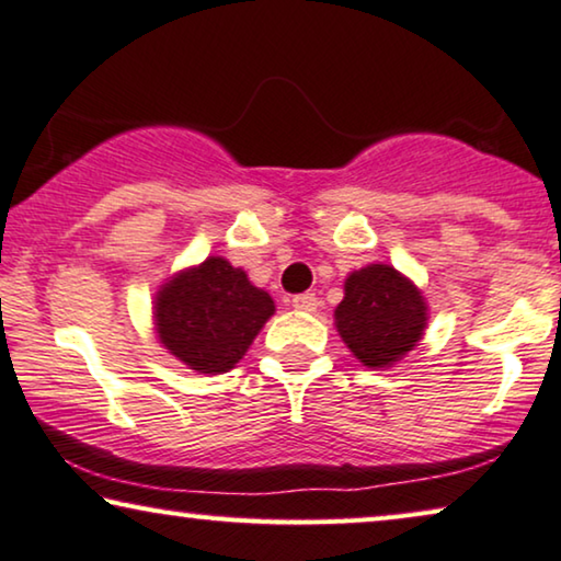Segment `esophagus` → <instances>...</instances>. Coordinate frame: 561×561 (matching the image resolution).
I'll return each mask as SVG.
<instances>
[{"mask_svg":"<svg viewBox=\"0 0 561 561\" xmlns=\"http://www.w3.org/2000/svg\"><path fill=\"white\" fill-rule=\"evenodd\" d=\"M290 304H294L296 311L313 313L316 308H319V298H316V294H298V296H294V300H290Z\"/></svg>","mask_w":561,"mask_h":561,"instance_id":"1","label":"esophagus"}]
</instances>
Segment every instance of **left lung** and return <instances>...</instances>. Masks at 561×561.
Wrapping results in <instances>:
<instances>
[{"label": "left lung", "instance_id": "obj_1", "mask_svg": "<svg viewBox=\"0 0 561 561\" xmlns=\"http://www.w3.org/2000/svg\"><path fill=\"white\" fill-rule=\"evenodd\" d=\"M425 300L392 265L352 273L336 308V329L356 359L387 367L408 354L425 331Z\"/></svg>", "mask_w": 561, "mask_h": 561}]
</instances>
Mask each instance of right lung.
<instances>
[{"label": "right lung", "instance_id": "right-lung-1", "mask_svg": "<svg viewBox=\"0 0 561 561\" xmlns=\"http://www.w3.org/2000/svg\"><path fill=\"white\" fill-rule=\"evenodd\" d=\"M273 311V298L240 267L207 257L161 290L157 331L176 359L205 375H222L242 359Z\"/></svg>", "mask_w": 561, "mask_h": 561}]
</instances>
